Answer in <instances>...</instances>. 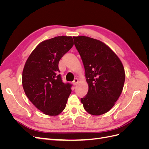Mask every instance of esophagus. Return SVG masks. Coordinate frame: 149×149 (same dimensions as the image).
Instances as JSON below:
<instances>
[{"label":"esophagus","instance_id":"esophagus-1","mask_svg":"<svg viewBox=\"0 0 149 149\" xmlns=\"http://www.w3.org/2000/svg\"><path fill=\"white\" fill-rule=\"evenodd\" d=\"M78 79H77V78H75L74 79V81H73V85H74V86H76V84H78Z\"/></svg>","mask_w":149,"mask_h":149}]
</instances>
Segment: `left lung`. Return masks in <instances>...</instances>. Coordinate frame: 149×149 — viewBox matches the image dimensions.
<instances>
[{
  "label": "left lung",
  "instance_id": "left-lung-1",
  "mask_svg": "<svg viewBox=\"0 0 149 149\" xmlns=\"http://www.w3.org/2000/svg\"><path fill=\"white\" fill-rule=\"evenodd\" d=\"M74 45L84 65L88 91L81 98L88 113L109 111L123 91L125 72L118 56L102 42L85 36L74 37Z\"/></svg>",
  "mask_w": 149,
  "mask_h": 149
}]
</instances>
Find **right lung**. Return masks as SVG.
<instances>
[{
    "label": "right lung",
    "instance_id": "1",
    "mask_svg": "<svg viewBox=\"0 0 149 149\" xmlns=\"http://www.w3.org/2000/svg\"><path fill=\"white\" fill-rule=\"evenodd\" d=\"M71 37L59 36L40 43L26 60L22 73L25 93L45 114L56 116L66 107L72 84L63 82L58 63L73 46Z\"/></svg>",
    "mask_w": 149,
    "mask_h": 149
}]
</instances>
